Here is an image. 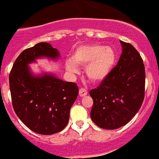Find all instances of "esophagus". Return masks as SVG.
Wrapping results in <instances>:
<instances>
[{"instance_id": "34e87169", "label": "esophagus", "mask_w": 159, "mask_h": 159, "mask_svg": "<svg viewBox=\"0 0 159 159\" xmlns=\"http://www.w3.org/2000/svg\"><path fill=\"white\" fill-rule=\"evenodd\" d=\"M87 95V91H86V89L84 88H81L79 90V95L81 97H84V96H86Z\"/></svg>"}]
</instances>
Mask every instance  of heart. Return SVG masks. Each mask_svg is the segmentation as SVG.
I'll use <instances>...</instances> for the list:
<instances>
[{
	"instance_id": "b5f03b06",
	"label": "heart",
	"mask_w": 159,
	"mask_h": 159,
	"mask_svg": "<svg viewBox=\"0 0 159 159\" xmlns=\"http://www.w3.org/2000/svg\"><path fill=\"white\" fill-rule=\"evenodd\" d=\"M115 51L110 46L100 44H91L78 46L73 52L71 59L65 64L68 73H77V65L85 67L89 79L94 82H100L106 78L115 64Z\"/></svg>"
}]
</instances>
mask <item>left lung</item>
Returning <instances> with one entry per match:
<instances>
[{
  "label": "left lung",
  "mask_w": 159,
  "mask_h": 159,
  "mask_svg": "<svg viewBox=\"0 0 159 159\" xmlns=\"http://www.w3.org/2000/svg\"><path fill=\"white\" fill-rule=\"evenodd\" d=\"M122 55L116 67L100 86L90 91L91 117L103 129L126 125L136 114L144 97L145 71L142 58L130 43L122 42Z\"/></svg>",
  "instance_id": "8db88e82"
}]
</instances>
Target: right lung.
I'll list each match as a JSON object with an SVG mask.
<instances>
[{
    "label": "right lung",
    "mask_w": 159,
    "mask_h": 159,
    "mask_svg": "<svg viewBox=\"0 0 159 159\" xmlns=\"http://www.w3.org/2000/svg\"><path fill=\"white\" fill-rule=\"evenodd\" d=\"M59 56V50L50 44L37 43L19 55L9 76L15 113L28 128L41 135L57 133L67 126L78 87L52 73L36 75L28 64L43 57L57 60Z\"/></svg>",
    "instance_id": "1"
}]
</instances>
